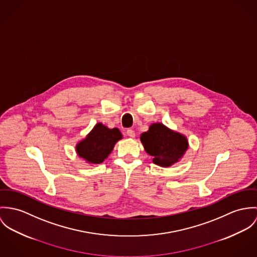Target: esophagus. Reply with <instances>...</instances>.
Listing matches in <instances>:
<instances>
[{
  "mask_svg": "<svg viewBox=\"0 0 257 257\" xmlns=\"http://www.w3.org/2000/svg\"><path fill=\"white\" fill-rule=\"evenodd\" d=\"M126 133H127V135H128L129 137H131V138H134V137H135V132H134L132 129H128Z\"/></svg>",
  "mask_w": 257,
  "mask_h": 257,
  "instance_id": "1",
  "label": "esophagus"
}]
</instances>
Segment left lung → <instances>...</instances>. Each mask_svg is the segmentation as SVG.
<instances>
[{
	"label": "left lung",
	"mask_w": 257,
	"mask_h": 257,
	"mask_svg": "<svg viewBox=\"0 0 257 257\" xmlns=\"http://www.w3.org/2000/svg\"><path fill=\"white\" fill-rule=\"evenodd\" d=\"M145 151L154 158L153 162L161 167L176 163L188 148L186 138L172 132L161 123L152 124L148 132L141 135Z\"/></svg>",
	"instance_id": "left-lung-1"
}]
</instances>
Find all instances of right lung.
I'll use <instances>...</instances> for the list:
<instances>
[{
    "instance_id": "add662e5",
    "label": "right lung",
    "mask_w": 257,
    "mask_h": 257,
    "mask_svg": "<svg viewBox=\"0 0 257 257\" xmlns=\"http://www.w3.org/2000/svg\"><path fill=\"white\" fill-rule=\"evenodd\" d=\"M122 138L119 129H108L98 123L86 139L77 146L78 155L90 164H101L111 153L115 144Z\"/></svg>"
}]
</instances>
